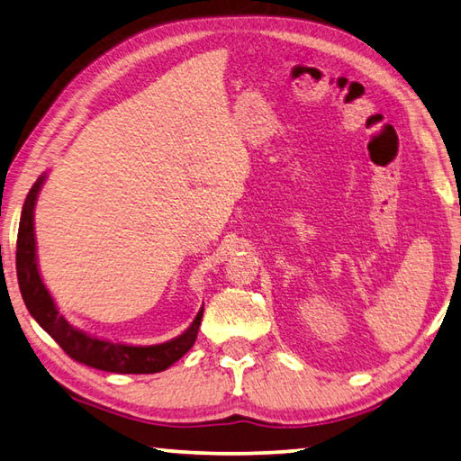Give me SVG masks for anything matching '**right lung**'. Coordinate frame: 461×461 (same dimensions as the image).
<instances>
[{"label": "right lung", "mask_w": 461, "mask_h": 461, "mask_svg": "<svg viewBox=\"0 0 461 461\" xmlns=\"http://www.w3.org/2000/svg\"><path fill=\"white\" fill-rule=\"evenodd\" d=\"M43 176L33 184L30 194L25 197L20 231H17V251H15V269L20 292L25 302V308L30 310L33 320L58 341L59 348L79 364L89 367L104 369L113 374H158L164 372L171 364H176L179 357L187 354V349L194 346L200 330L203 308L197 312L195 320L182 336L166 341L158 346H125L113 344V341L97 339L87 333L69 326L68 320L59 315L56 303H53L50 292L40 277L38 258H35V236H33V207L35 200L43 184Z\"/></svg>", "instance_id": "right-lung-1"}]
</instances>
